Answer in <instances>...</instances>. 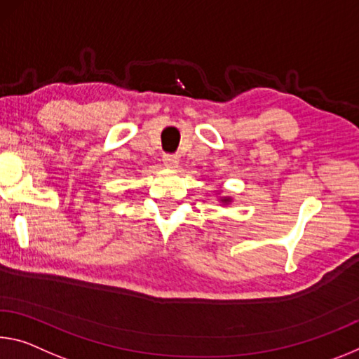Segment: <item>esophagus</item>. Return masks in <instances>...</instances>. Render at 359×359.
Listing matches in <instances>:
<instances>
[{"instance_id": "34e87169", "label": "esophagus", "mask_w": 359, "mask_h": 359, "mask_svg": "<svg viewBox=\"0 0 359 359\" xmlns=\"http://www.w3.org/2000/svg\"><path fill=\"white\" fill-rule=\"evenodd\" d=\"M163 163L164 166L169 168V169H175L179 166V158L175 155H164L163 156Z\"/></svg>"}]
</instances>
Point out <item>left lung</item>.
<instances>
[{
    "label": "left lung",
    "mask_w": 359,
    "mask_h": 359,
    "mask_svg": "<svg viewBox=\"0 0 359 359\" xmlns=\"http://www.w3.org/2000/svg\"><path fill=\"white\" fill-rule=\"evenodd\" d=\"M220 203L229 204V203H231V198H230V196H222V198H220Z\"/></svg>",
    "instance_id": "left-lung-1"
}]
</instances>
